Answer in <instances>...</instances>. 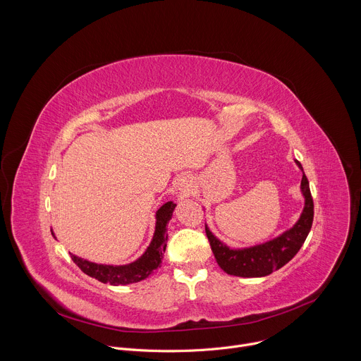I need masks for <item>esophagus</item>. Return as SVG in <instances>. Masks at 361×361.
<instances>
[{
	"label": "esophagus",
	"instance_id": "34e87169",
	"mask_svg": "<svg viewBox=\"0 0 361 361\" xmlns=\"http://www.w3.org/2000/svg\"><path fill=\"white\" fill-rule=\"evenodd\" d=\"M177 187L181 195H190L192 192V181L190 177H181L177 183Z\"/></svg>",
	"mask_w": 361,
	"mask_h": 361
}]
</instances>
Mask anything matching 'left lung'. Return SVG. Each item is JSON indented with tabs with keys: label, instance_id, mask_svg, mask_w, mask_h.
Returning <instances> with one entry per match:
<instances>
[{
	"label": "left lung",
	"instance_id": "8db88e82",
	"mask_svg": "<svg viewBox=\"0 0 361 361\" xmlns=\"http://www.w3.org/2000/svg\"><path fill=\"white\" fill-rule=\"evenodd\" d=\"M295 163L302 171L301 164ZM300 188L304 195V209L298 221L290 230L267 243L248 248H230L205 226V234L221 270L237 277H264L281 269L293 259L310 233L314 217V202L304 173Z\"/></svg>",
	"mask_w": 361,
	"mask_h": 361
}]
</instances>
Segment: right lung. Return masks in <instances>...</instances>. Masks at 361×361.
Instances as JSON below:
<instances>
[{
  "mask_svg": "<svg viewBox=\"0 0 361 361\" xmlns=\"http://www.w3.org/2000/svg\"><path fill=\"white\" fill-rule=\"evenodd\" d=\"M176 205L177 204H174L173 201H169L159 209V212L156 213L157 221L152 240L147 247L145 252L135 262L126 266H106L82 260L80 257L71 254L73 262L81 269L82 273L104 284L110 283L111 286H127L147 279L161 266L169 238L167 224L173 217Z\"/></svg>",
  "mask_w": 361,
  "mask_h": 361,
  "instance_id": "1",
  "label": "right lung"
}]
</instances>
